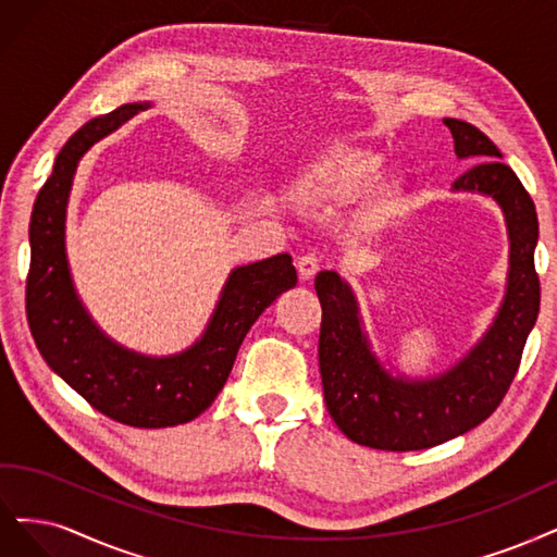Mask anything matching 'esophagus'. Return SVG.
Masks as SVG:
<instances>
[{
    "label": "esophagus",
    "mask_w": 557,
    "mask_h": 557,
    "mask_svg": "<svg viewBox=\"0 0 557 557\" xmlns=\"http://www.w3.org/2000/svg\"><path fill=\"white\" fill-rule=\"evenodd\" d=\"M296 265H298L300 280H310V277H314L317 271H319V259H317L314 255H305V257L298 259Z\"/></svg>",
    "instance_id": "obj_1"
}]
</instances>
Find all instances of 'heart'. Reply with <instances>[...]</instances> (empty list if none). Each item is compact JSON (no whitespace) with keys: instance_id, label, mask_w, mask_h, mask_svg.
<instances>
[{"instance_id":"1","label":"heart","mask_w":557,"mask_h":557,"mask_svg":"<svg viewBox=\"0 0 557 557\" xmlns=\"http://www.w3.org/2000/svg\"><path fill=\"white\" fill-rule=\"evenodd\" d=\"M384 159L368 148L335 146L321 152L298 177L296 189L314 201H343L361 194L382 173Z\"/></svg>"}]
</instances>
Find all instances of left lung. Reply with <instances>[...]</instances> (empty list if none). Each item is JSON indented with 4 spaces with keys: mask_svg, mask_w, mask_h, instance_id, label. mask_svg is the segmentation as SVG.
<instances>
[{
    "mask_svg": "<svg viewBox=\"0 0 557 557\" xmlns=\"http://www.w3.org/2000/svg\"><path fill=\"white\" fill-rule=\"evenodd\" d=\"M458 159L479 161L451 191L488 196L502 210L509 238L505 298L488 331L444 372L409 376L376 356L361 305L347 280L321 271L319 370L329 414L343 433L382 451H417L454 440L486 421L513 382L525 339L540 314L534 247L540 222L525 187L502 164L495 143L472 124L444 117Z\"/></svg>",
    "mask_w": 557,
    "mask_h": 557,
    "instance_id": "left-lung-1",
    "label": "left lung"
}]
</instances>
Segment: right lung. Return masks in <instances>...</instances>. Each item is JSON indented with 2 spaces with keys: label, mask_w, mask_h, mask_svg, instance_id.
<instances>
[{
  "label": "right lung",
  "mask_w": 557,
  "mask_h": 557,
  "mask_svg": "<svg viewBox=\"0 0 557 557\" xmlns=\"http://www.w3.org/2000/svg\"><path fill=\"white\" fill-rule=\"evenodd\" d=\"M150 101L124 103L89 120L55 157L29 222L27 321L50 370L101 414L134 428L181 425L214 403L247 331L277 296L296 286L289 255L233 268L208 324L187 349L140 354L106 335L83 305L66 259V208L85 152Z\"/></svg>",
  "instance_id": "right-lung-1"
}]
</instances>
